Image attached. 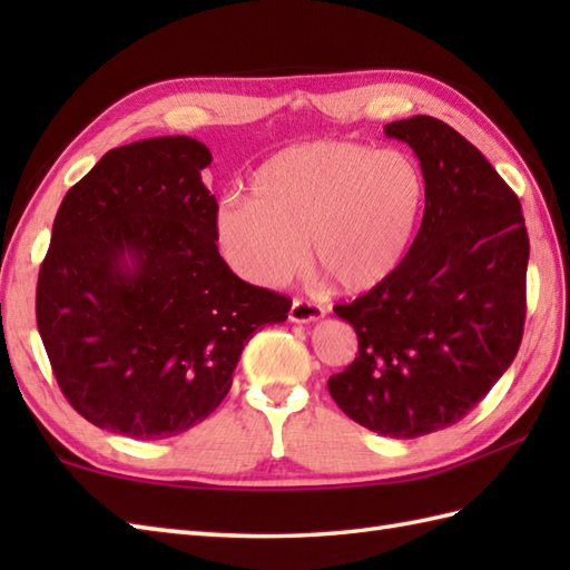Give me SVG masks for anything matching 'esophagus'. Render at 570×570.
<instances>
[{
    "instance_id": "34e87169",
    "label": "esophagus",
    "mask_w": 570,
    "mask_h": 570,
    "mask_svg": "<svg viewBox=\"0 0 570 570\" xmlns=\"http://www.w3.org/2000/svg\"><path fill=\"white\" fill-rule=\"evenodd\" d=\"M323 318V308L311 304V301L304 298H294L292 308H288V321L292 323H313Z\"/></svg>"
}]
</instances>
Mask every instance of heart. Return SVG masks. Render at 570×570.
I'll return each mask as SVG.
<instances>
[{"mask_svg": "<svg viewBox=\"0 0 570 570\" xmlns=\"http://www.w3.org/2000/svg\"><path fill=\"white\" fill-rule=\"evenodd\" d=\"M252 198L217 210V242L247 282L274 286L311 262L350 294L384 284L414 239L426 200L419 164L347 139L301 141L252 174Z\"/></svg>", "mask_w": 570, "mask_h": 570, "instance_id": "b5f03b06", "label": "heart"}]
</instances>
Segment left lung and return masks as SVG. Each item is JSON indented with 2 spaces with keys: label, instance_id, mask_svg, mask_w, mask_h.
<instances>
[{
  "label": "left lung",
  "instance_id": "left-lung-1",
  "mask_svg": "<svg viewBox=\"0 0 570 570\" xmlns=\"http://www.w3.org/2000/svg\"><path fill=\"white\" fill-rule=\"evenodd\" d=\"M414 149L426 208L399 269L335 316L357 357L328 380L345 414L390 439L453 426L492 390L522 343L529 235L522 203L453 127L429 115L384 127Z\"/></svg>",
  "mask_w": 570,
  "mask_h": 570
}]
</instances>
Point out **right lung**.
I'll return each instance as SVG.
<instances>
[{"mask_svg":"<svg viewBox=\"0 0 570 570\" xmlns=\"http://www.w3.org/2000/svg\"><path fill=\"white\" fill-rule=\"evenodd\" d=\"M210 161L193 137L141 139L60 203L36 323L60 392L98 429L137 441L193 429L220 406L249 337L292 308L217 252Z\"/></svg>","mask_w":570,"mask_h":570,"instance_id":"1","label":"right lung"}]
</instances>
